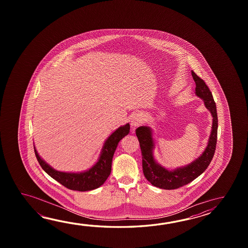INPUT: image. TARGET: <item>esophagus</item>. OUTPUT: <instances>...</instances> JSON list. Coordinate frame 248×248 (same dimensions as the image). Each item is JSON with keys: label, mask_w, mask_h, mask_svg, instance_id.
I'll return each mask as SVG.
<instances>
[{"label": "esophagus", "mask_w": 248, "mask_h": 248, "mask_svg": "<svg viewBox=\"0 0 248 248\" xmlns=\"http://www.w3.org/2000/svg\"><path fill=\"white\" fill-rule=\"evenodd\" d=\"M143 121V116L142 113L137 112L136 114H134V116L131 119V126L132 127H137V126H141V124Z\"/></svg>", "instance_id": "34e87169"}]
</instances>
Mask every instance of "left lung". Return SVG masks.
<instances>
[{
	"label": "left lung",
	"mask_w": 248,
	"mask_h": 248,
	"mask_svg": "<svg viewBox=\"0 0 248 248\" xmlns=\"http://www.w3.org/2000/svg\"><path fill=\"white\" fill-rule=\"evenodd\" d=\"M191 75L196 83V95L203 99L205 106L213 117V125L207 146L199 158L183 168L168 170L157 163L153 157L154 141L152 128L149 126H139L136 130L142 152L143 174L153 186L164 190H174L190 184V182L200 176L207 169L216 152L218 128L216 103L206 82L193 71H191Z\"/></svg>",
	"instance_id": "obj_1"
}]
</instances>
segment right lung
Masks as SVG:
<instances>
[{
    "instance_id": "right-lung-1",
    "label": "right lung",
    "mask_w": 248,
    "mask_h": 248,
    "mask_svg": "<svg viewBox=\"0 0 248 248\" xmlns=\"http://www.w3.org/2000/svg\"><path fill=\"white\" fill-rule=\"evenodd\" d=\"M129 129L130 126L127 123L125 126H120L113 132L105 142L97 162L91 169L85 172L66 173L57 171L39 156L36 149L33 146L34 153L42 169L48 175H50L53 179L58 181V183H60L64 187L70 190L79 191L95 190L100 187L101 185H104V183L111 174V161L117 145L122 138L126 137L129 133Z\"/></svg>"
}]
</instances>
